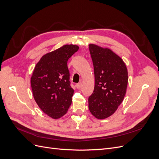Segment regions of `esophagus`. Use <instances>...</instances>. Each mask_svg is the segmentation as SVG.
<instances>
[{
	"label": "esophagus",
	"mask_w": 159,
	"mask_h": 159,
	"mask_svg": "<svg viewBox=\"0 0 159 159\" xmlns=\"http://www.w3.org/2000/svg\"><path fill=\"white\" fill-rule=\"evenodd\" d=\"M81 87H82V84H81V83L77 84H76V88H78V89H80Z\"/></svg>",
	"instance_id": "esophagus-1"
}]
</instances>
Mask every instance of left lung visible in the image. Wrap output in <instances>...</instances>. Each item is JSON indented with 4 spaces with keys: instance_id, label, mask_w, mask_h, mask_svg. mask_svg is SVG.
<instances>
[{
    "instance_id": "1",
    "label": "left lung",
    "mask_w": 159,
    "mask_h": 159,
    "mask_svg": "<svg viewBox=\"0 0 159 159\" xmlns=\"http://www.w3.org/2000/svg\"><path fill=\"white\" fill-rule=\"evenodd\" d=\"M95 86L88 98L89 109L99 119L115 113L126 93L128 71L122 59L109 49L89 44Z\"/></svg>"
}]
</instances>
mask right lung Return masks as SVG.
Masks as SVG:
<instances>
[{"instance_id": "1", "label": "right lung", "mask_w": 159, "mask_h": 159, "mask_svg": "<svg viewBox=\"0 0 159 159\" xmlns=\"http://www.w3.org/2000/svg\"><path fill=\"white\" fill-rule=\"evenodd\" d=\"M78 49L76 45L63 46L43 56L34 70L30 80L34 98L53 119L64 116L71 105L74 89L67 63Z\"/></svg>"}]
</instances>
